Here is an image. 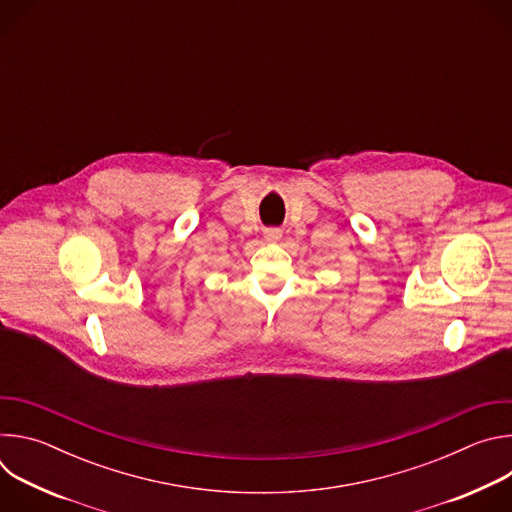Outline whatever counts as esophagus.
<instances>
[{"instance_id":"1","label":"esophagus","mask_w":512,"mask_h":512,"mask_svg":"<svg viewBox=\"0 0 512 512\" xmlns=\"http://www.w3.org/2000/svg\"><path fill=\"white\" fill-rule=\"evenodd\" d=\"M281 231L279 229H267L265 231V241H269V243H277L279 239H281Z\"/></svg>"}]
</instances>
